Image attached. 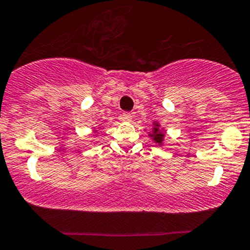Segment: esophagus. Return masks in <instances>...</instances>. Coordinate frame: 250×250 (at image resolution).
Instances as JSON below:
<instances>
[{"label":"esophagus","instance_id":"esophagus-1","mask_svg":"<svg viewBox=\"0 0 250 250\" xmlns=\"http://www.w3.org/2000/svg\"><path fill=\"white\" fill-rule=\"evenodd\" d=\"M122 121H125V122H130V121L133 120V115L129 114V112H125V114H122Z\"/></svg>","mask_w":250,"mask_h":250}]
</instances>
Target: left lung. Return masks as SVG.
<instances>
[{
	"label": "left lung",
	"instance_id": "left-lung-1",
	"mask_svg": "<svg viewBox=\"0 0 250 250\" xmlns=\"http://www.w3.org/2000/svg\"><path fill=\"white\" fill-rule=\"evenodd\" d=\"M148 138L160 147L164 145L165 128L160 125L158 121H153V122H152V130L148 133Z\"/></svg>",
	"mask_w": 250,
	"mask_h": 250
}]
</instances>
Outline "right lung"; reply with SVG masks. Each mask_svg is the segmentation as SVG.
Segmentation results:
<instances>
[{
	"label": "right lung",
	"mask_w": 250,
	"mask_h": 250,
	"mask_svg": "<svg viewBox=\"0 0 250 250\" xmlns=\"http://www.w3.org/2000/svg\"><path fill=\"white\" fill-rule=\"evenodd\" d=\"M99 128H101V125H99ZM98 132V129H97V127H93V133H97Z\"/></svg>",
	"instance_id": "right-lung-1"
}]
</instances>
